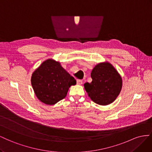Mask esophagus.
Returning a JSON list of instances; mask_svg holds the SVG:
<instances>
[{
	"label": "esophagus",
	"instance_id": "esophagus-1",
	"mask_svg": "<svg viewBox=\"0 0 152 152\" xmlns=\"http://www.w3.org/2000/svg\"><path fill=\"white\" fill-rule=\"evenodd\" d=\"M76 82H77V85H81L82 83H83V81H82L81 80H77Z\"/></svg>",
	"mask_w": 152,
	"mask_h": 152
}]
</instances>
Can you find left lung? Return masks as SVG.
<instances>
[{
  "label": "left lung",
  "instance_id": "left-lung-1",
  "mask_svg": "<svg viewBox=\"0 0 152 152\" xmlns=\"http://www.w3.org/2000/svg\"><path fill=\"white\" fill-rule=\"evenodd\" d=\"M92 81L85 83L88 96L96 104L107 105L113 102L122 86V77L109 63H101L91 72Z\"/></svg>",
  "mask_w": 152,
  "mask_h": 152
}]
</instances>
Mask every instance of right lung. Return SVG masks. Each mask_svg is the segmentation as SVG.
<instances>
[{
	"mask_svg": "<svg viewBox=\"0 0 152 152\" xmlns=\"http://www.w3.org/2000/svg\"><path fill=\"white\" fill-rule=\"evenodd\" d=\"M31 83L37 97L43 103L53 105L66 97L69 88L76 81L59 62L50 59L34 72Z\"/></svg>",
	"mask_w": 152,
	"mask_h": 152,
	"instance_id": "add662e5",
	"label": "right lung"
}]
</instances>
